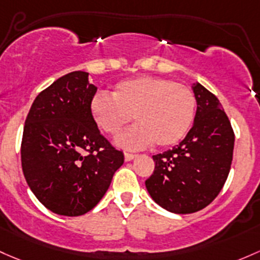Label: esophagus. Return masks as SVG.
Instances as JSON below:
<instances>
[{"label":"esophagus","instance_id":"1","mask_svg":"<svg viewBox=\"0 0 260 260\" xmlns=\"http://www.w3.org/2000/svg\"><path fill=\"white\" fill-rule=\"evenodd\" d=\"M135 157H137V154H135V153L124 152V159L127 160V162H129V160H132Z\"/></svg>","mask_w":260,"mask_h":260}]
</instances>
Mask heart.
Masks as SVG:
<instances>
[{
    "label": "heart",
    "instance_id": "obj_1",
    "mask_svg": "<svg viewBox=\"0 0 260 260\" xmlns=\"http://www.w3.org/2000/svg\"><path fill=\"white\" fill-rule=\"evenodd\" d=\"M97 127L117 136L131 122L129 131L118 138L123 147H171L185 137L194 122L197 98L189 87L162 77L139 76L114 86L111 97L98 93L89 106Z\"/></svg>",
    "mask_w": 260,
    "mask_h": 260
}]
</instances>
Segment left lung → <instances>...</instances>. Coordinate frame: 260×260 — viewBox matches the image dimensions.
Segmentation results:
<instances>
[{"instance_id":"left-lung-1","label":"left lung","mask_w":260,"mask_h":260,"mask_svg":"<svg viewBox=\"0 0 260 260\" xmlns=\"http://www.w3.org/2000/svg\"><path fill=\"white\" fill-rule=\"evenodd\" d=\"M194 123L185 138L165 153L153 155V174L146 187L153 201L177 214L206 208L219 194L231 171L234 132L219 100L201 83Z\"/></svg>"}]
</instances>
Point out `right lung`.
Here are the masks:
<instances>
[{"mask_svg":"<svg viewBox=\"0 0 260 260\" xmlns=\"http://www.w3.org/2000/svg\"><path fill=\"white\" fill-rule=\"evenodd\" d=\"M95 92L87 72L62 76L37 95L24 122V178L38 201L56 214L77 217L94 208L124 162L92 118Z\"/></svg>","mask_w":260,"mask_h":260,"instance_id":"obj_1","label":"right lung"}]
</instances>
